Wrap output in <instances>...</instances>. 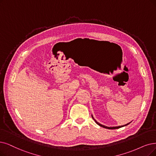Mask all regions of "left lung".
Segmentation results:
<instances>
[{
	"instance_id": "obj_1",
	"label": "left lung",
	"mask_w": 156,
	"mask_h": 156,
	"mask_svg": "<svg viewBox=\"0 0 156 156\" xmlns=\"http://www.w3.org/2000/svg\"><path fill=\"white\" fill-rule=\"evenodd\" d=\"M91 116H92V118L93 120H95V122H96V123L97 124H98V126H100L101 127H104V128H105V129H119V128H120V127H124V126H127V125H129V124L130 123H127V124H126V125H124V126H118V127H107V126H104V125H102V124H101V123H99L98 122H97L95 119H94V118L93 117V116L91 115Z\"/></svg>"
}]
</instances>
